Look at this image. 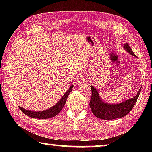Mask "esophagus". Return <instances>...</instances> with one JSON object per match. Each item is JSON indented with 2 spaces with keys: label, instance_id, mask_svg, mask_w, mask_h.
<instances>
[{
  "label": "esophagus",
  "instance_id": "obj_1",
  "mask_svg": "<svg viewBox=\"0 0 152 152\" xmlns=\"http://www.w3.org/2000/svg\"><path fill=\"white\" fill-rule=\"evenodd\" d=\"M86 75L85 74H82L81 75L78 76V83L79 84H84L85 83L86 81Z\"/></svg>",
  "mask_w": 152,
  "mask_h": 152
}]
</instances>
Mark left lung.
I'll return each instance as SVG.
<instances>
[{
    "label": "left lung",
    "instance_id": "1",
    "mask_svg": "<svg viewBox=\"0 0 152 152\" xmlns=\"http://www.w3.org/2000/svg\"><path fill=\"white\" fill-rule=\"evenodd\" d=\"M123 48L130 55L136 57L128 43H125L123 45ZM91 88L92 96L89 104L92 113L99 119L109 121L121 118L127 115L134 107L141 90V87L135 96L132 99L126 100L120 103L110 104L102 101L94 86H91Z\"/></svg>",
    "mask_w": 152,
    "mask_h": 152
}]
</instances>
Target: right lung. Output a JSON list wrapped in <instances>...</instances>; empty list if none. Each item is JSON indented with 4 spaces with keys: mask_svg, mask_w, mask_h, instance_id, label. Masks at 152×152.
<instances>
[{
    "mask_svg": "<svg viewBox=\"0 0 152 152\" xmlns=\"http://www.w3.org/2000/svg\"><path fill=\"white\" fill-rule=\"evenodd\" d=\"M74 85H72L70 88H68L65 94L63 95V96L61 98V99L56 103L54 106L51 107L50 109L47 110H42V111H33V110L25 109L24 108H22L19 106V108L20 110L24 113L25 115H27L31 118H35V119H49V118L53 117L57 115L60 113L61 109H63L64 105L66 104V101L67 98L68 96V94L70 93V92L73 88Z\"/></svg>",
    "mask_w": 152,
    "mask_h": 152,
    "instance_id": "1",
    "label": "right lung"
}]
</instances>
